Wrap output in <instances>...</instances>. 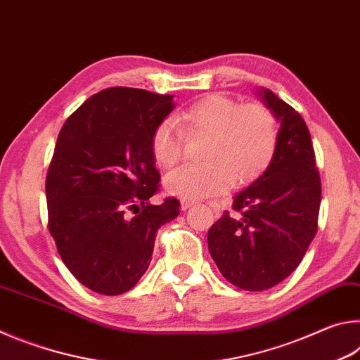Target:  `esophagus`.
I'll return each mask as SVG.
<instances>
[{"mask_svg": "<svg viewBox=\"0 0 360 360\" xmlns=\"http://www.w3.org/2000/svg\"><path fill=\"white\" fill-rule=\"evenodd\" d=\"M191 206H193V202H191V200H182L181 202V210H188L191 208Z\"/></svg>", "mask_w": 360, "mask_h": 360, "instance_id": "obj_1", "label": "esophagus"}]
</instances>
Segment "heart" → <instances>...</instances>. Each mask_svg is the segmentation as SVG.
I'll return each instance as SVG.
<instances>
[{"instance_id":"1","label":"heart","mask_w":360,"mask_h":360,"mask_svg":"<svg viewBox=\"0 0 360 360\" xmlns=\"http://www.w3.org/2000/svg\"><path fill=\"white\" fill-rule=\"evenodd\" d=\"M178 120L182 130L172 119L158 122L150 136V152L162 168H172L182 158L184 135L205 136L200 149L203 162L167 176V191L179 198L197 200L230 186L252 184L275 157L276 119L260 103L238 105L222 94H208L182 109Z\"/></svg>"}]
</instances>
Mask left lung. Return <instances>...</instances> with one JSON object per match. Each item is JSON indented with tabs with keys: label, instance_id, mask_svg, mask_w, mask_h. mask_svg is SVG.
Masks as SVG:
<instances>
[{
	"label": "left lung",
	"instance_id": "8db88e82",
	"mask_svg": "<svg viewBox=\"0 0 360 360\" xmlns=\"http://www.w3.org/2000/svg\"><path fill=\"white\" fill-rule=\"evenodd\" d=\"M281 124L266 172L233 197L208 230V249L222 276L245 290L270 289L300 265L318 231L321 176L302 115L271 90H260Z\"/></svg>",
	"mask_w": 360,
	"mask_h": 360
}]
</instances>
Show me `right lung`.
<instances>
[{"label": "right lung", "mask_w": 360, "mask_h": 360, "mask_svg": "<svg viewBox=\"0 0 360 360\" xmlns=\"http://www.w3.org/2000/svg\"><path fill=\"white\" fill-rule=\"evenodd\" d=\"M172 95L111 87L90 96L58 133L46 176L47 227L63 264L85 288L119 295L150 264L158 229L179 214L160 188L150 152Z\"/></svg>", "instance_id": "right-lung-1"}]
</instances>
